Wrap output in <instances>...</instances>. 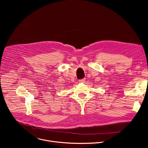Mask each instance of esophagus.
<instances>
[{
  "label": "esophagus",
  "instance_id": "1",
  "mask_svg": "<svg viewBox=\"0 0 148 148\" xmlns=\"http://www.w3.org/2000/svg\"><path fill=\"white\" fill-rule=\"evenodd\" d=\"M85 81H86V78H83V79H79V82L80 83H84Z\"/></svg>",
  "mask_w": 148,
  "mask_h": 148
}]
</instances>
